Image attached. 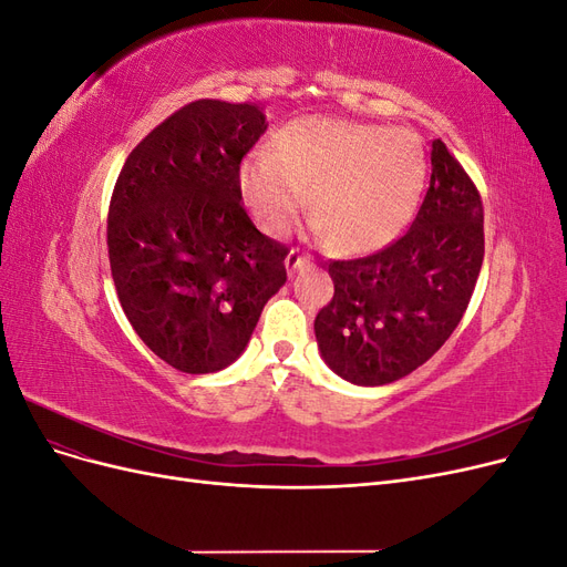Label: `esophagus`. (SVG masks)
<instances>
[{"mask_svg": "<svg viewBox=\"0 0 567 567\" xmlns=\"http://www.w3.org/2000/svg\"><path fill=\"white\" fill-rule=\"evenodd\" d=\"M284 262H286V269H288V274H293L296 269H302L305 265H310V257L302 255V252H300V250H296V248H290Z\"/></svg>", "mask_w": 567, "mask_h": 567, "instance_id": "obj_1", "label": "esophagus"}]
</instances>
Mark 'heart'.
I'll return each mask as SVG.
<instances>
[{"label": "heart", "instance_id": "heart-1", "mask_svg": "<svg viewBox=\"0 0 567 567\" xmlns=\"http://www.w3.org/2000/svg\"><path fill=\"white\" fill-rule=\"evenodd\" d=\"M427 179V153L411 130L340 117H302L281 127L269 151L238 167L252 219L281 236L310 203L315 227L340 250L390 246L414 217Z\"/></svg>", "mask_w": 567, "mask_h": 567}]
</instances>
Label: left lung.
I'll use <instances>...</instances> for the list:
<instances>
[{"label":"left lung","instance_id":"8db88e82","mask_svg":"<svg viewBox=\"0 0 567 567\" xmlns=\"http://www.w3.org/2000/svg\"><path fill=\"white\" fill-rule=\"evenodd\" d=\"M431 186L411 227L388 248L333 260L331 302L315 319L323 362L354 385H388L425 364L471 302L485 257L483 200L435 140Z\"/></svg>","mask_w":567,"mask_h":567}]
</instances>
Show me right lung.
I'll list each match as a JSON object with an SVG mask.
<instances>
[{"label": "right lung", "instance_id": "add662e5", "mask_svg": "<svg viewBox=\"0 0 567 567\" xmlns=\"http://www.w3.org/2000/svg\"><path fill=\"white\" fill-rule=\"evenodd\" d=\"M265 130L252 104L194 101L134 146L115 182L117 298L136 336L177 371L236 362L286 284L288 248L252 225L238 192V167Z\"/></svg>", "mask_w": 567, "mask_h": 567}]
</instances>
